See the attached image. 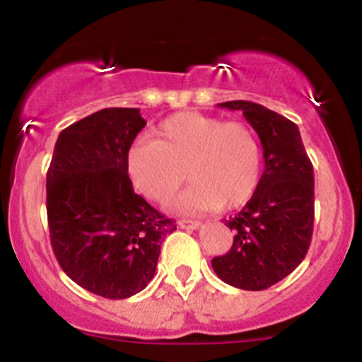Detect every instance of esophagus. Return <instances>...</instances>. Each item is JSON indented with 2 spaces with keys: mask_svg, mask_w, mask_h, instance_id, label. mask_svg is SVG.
<instances>
[{
  "mask_svg": "<svg viewBox=\"0 0 362 362\" xmlns=\"http://www.w3.org/2000/svg\"><path fill=\"white\" fill-rule=\"evenodd\" d=\"M203 226L201 222H197V220H178V227H182V229H199V227Z\"/></svg>",
  "mask_w": 362,
  "mask_h": 362,
  "instance_id": "esophagus-1",
  "label": "esophagus"
}]
</instances>
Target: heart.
Returning <instances> with one entry per match:
<instances>
[{"instance_id":"heart-1","label":"heart","mask_w":362,"mask_h":362,"mask_svg":"<svg viewBox=\"0 0 362 362\" xmlns=\"http://www.w3.org/2000/svg\"><path fill=\"white\" fill-rule=\"evenodd\" d=\"M127 171L144 197L165 203L185 175L192 182L177 201V211L235 210L253 197L262 173L258 136L243 121H223L196 111L171 114L128 149Z\"/></svg>"}]
</instances>
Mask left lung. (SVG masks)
I'll use <instances>...</instances> for the list:
<instances>
[{"mask_svg":"<svg viewBox=\"0 0 362 362\" xmlns=\"http://www.w3.org/2000/svg\"><path fill=\"white\" fill-rule=\"evenodd\" d=\"M241 111L257 132L265 170L246 206L226 226L234 232L229 253L211 267L223 283L248 291L267 290L302 264L314 226V168L298 127L248 100L218 104Z\"/></svg>","mask_w":362,"mask_h":362,"instance_id":"left-lung-1","label":"left lung"}]
</instances>
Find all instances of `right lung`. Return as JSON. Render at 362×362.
Here are the masks:
<instances>
[{
	"instance_id": "1",
	"label": "right lung",
	"mask_w": 362,
	"mask_h": 362,
	"mask_svg": "<svg viewBox=\"0 0 362 362\" xmlns=\"http://www.w3.org/2000/svg\"><path fill=\"white\" fill-rule=\"evenodd\" d=\"M144 127L140 109L90 114L60 132L47 173L53 253L76 284L104 298L142 291L163 239L177 229L128 177V149Z\"/></svg>"
}]
</instances>
